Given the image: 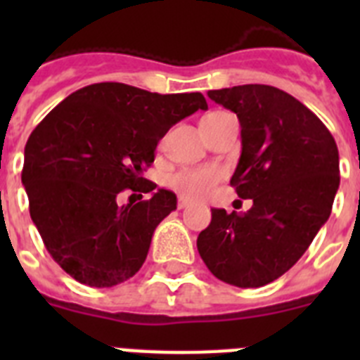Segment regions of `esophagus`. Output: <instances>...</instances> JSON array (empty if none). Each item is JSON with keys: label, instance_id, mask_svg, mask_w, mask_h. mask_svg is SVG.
Listing matches in <instances>:
<instances>
[{"label": "esophagus", "instance_id": "1", "mask_svg": "<svg viewBox=\"0 0 360 360\" xmlns=\"http://www.w3.org/2000/svg\"><path fill=\"white\" fill-rule=\"evenodd\" d=\"M191 205V200H187L186 196H180V198H178V209H186V207H189Z\"/></svg>", "mask_w": 360, "mask_h": 360}]
</instances>
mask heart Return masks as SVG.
<instances>
[{"mask_svg": "<svg viewBox=\"0 0 360 360\" xmlns=\"http://www.w3.org/2000/svg\"><path fill=\"white\" fill-rule=\"evenodd\" d=\"M218 113V111H212ZM209 113V115H212ZM224 173L216 165H200V167H187L178 171L169 178V184L180 195L187 198H205L216 189Z\"/></svg>", "mask_w": 360, "mask_h": 360, "instance_id": "obj_1", "label": "heart"}]
</instances>
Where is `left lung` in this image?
Masks as SVG:
<instances>
[{"mask_svg": "<svg viewBox=\"0 0 360 360\" xmlns=\"http://www.w3.org/2000/svg\"><path fill=\"white\" fill-rule=\"evenodd\" d=\"M241 126V157L231 178L243 214L211 209L196 247L221 281L240 288L269 285L297 263L332 212L339 189V151L328 128L303 103L266 84L211 90Z\"/></svg>", "mask_w": 360, "mask_h": 360, "instance_id": "left-lung-1", "label": "left lung"}]
</instances>
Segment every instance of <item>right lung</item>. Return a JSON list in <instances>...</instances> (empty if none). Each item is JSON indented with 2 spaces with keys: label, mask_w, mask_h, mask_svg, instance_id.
Returning a JSON list of instances; mask_svg holds the SVG:
<instances>
[{
  "label": "right lung",
  "mask_w": 360,
  "mask_h": 360,
  "mask_svg": "<svg viewBox=\"0 0 360 360\" xmlns=\"http://www.w3.org/2000/svg\"><path fill=\"white\" fill-rule=\"evenodd\" d=\"M207 110L202 94L160 95L97 82L57 104L28 136L21 182L32 221L53 262L88 287H115L146 262L153 232L176 209L158 189L119 205L122 191L151 193L142 176L171 126Z\"/></svg>",
  "instance_id": "add662e5"
}]
</instances>
